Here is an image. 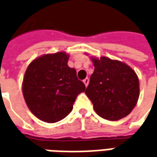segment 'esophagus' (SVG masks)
<instances>
[{
	"label": "esophagus",
	"instance_id": "1",
	"mask_svg": "<svg viewBox=\"0 0 157 157\" xmlns=\"http://www.w3.org/2000/svg\"><path fill=\"white\" fill-rule=\"evenodd\" d=\"M83 82H84V84L86 85V86H87L88 83H89V78H86L83 80Z\"/></svg>",
	"mask_w": 157,
	"mask_h": 157
}]
</instances>
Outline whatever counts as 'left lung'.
I'll return each instance as SVG.
<instances>
[{
  "label": "left lung",
  "mask_w": 157,
  "mask_h": 157,
  "mask_svg": "<svg viewBox=\"0 0 157 157\" xmlns=\"http://www.w3.org/2000/svg\"><path fill=\"white\" fill-rule=\"evenodd\" d=\"M94 73L85 94L103 119L118 121L128 115L139 98V79L128 64L105 57H92Z\"/></svg>",
  "instance_id": "obj_1"
}]
</instances>
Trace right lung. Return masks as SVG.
I'll return each instance as SVG.
<instances>
[{
    "instance_id": "add662e5",
    "label": "right lung",
    "mask_w": 157,
    "mask_h": 157,
    "mask_svg": "<svg viewBox=\"0 0 157 157\" xmlns=\"http://www.w3.org/2000/svg\"><path fill=\"white\" fill-rule=\"evenodd\" d=\"M65 52L46 54L28 66L22 82V94L28 107L39 120L54 123L65 118L73 108L77 96L86 90L68 66Z\"/></svg>"
}]
</instances>
